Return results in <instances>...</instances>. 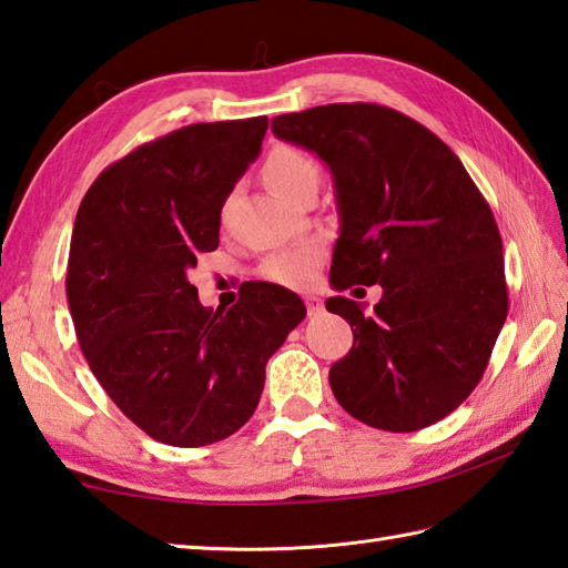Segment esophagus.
<instances>
[{"instance_id": "obj_1", "label": "esophagus", "mask_w": 568, "mask_h": 568, "mask_svg": "<svg viewBox=\"0 0 568 568\" xmlns=\"http://www.w3.org/2000/svg\"><path fill=\"white\" fill-rule=\"evenodd\" d=\"M305 303H307V312H310V317H320L322 312H324V303H322L320 297H315V295L305 297Z\"/></svg>"}]
</instances>
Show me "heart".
<instances>
[{
  "label": "heart",
  "instance_id": "1",
  "mask_svg": "<svg viewBox=\"0 0 568 568\" xmlns=\"http://www.w3.org/2000/svg\"><path fill=\"white\" fill-rule=\"evenodd\" d=\"M263 173L277 195L295 202L312 185H320V165L310 153L295 146H277L265 159ZM322 246L317 241H305L295 248H287L265 258L261 265L263 277L271 283L303 287L315 277L317 265L322 263Z\"/></svg>",
  "mask_w": 568,
  "mask_h": 568
}]
</instances>
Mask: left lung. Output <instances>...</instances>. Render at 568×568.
<instances>
[{
    "mask_svg": "<svg viewBox=\"0 0 568 568\" xmlns=\"http://www.w3.org/2000/svg\"><path fill=\"white\" fill-rule=\"evenodd\" d=\"M271 129L332 173L334 291L383 287L368 315L356 300H327L354 332L352 352L329 371L334 397L376 429L434 425L476 388L508 317L488 202L439 136L388 106H312L275 116Z\"/></svg>",
    "mask_w": 568,
    "mask_h": 568,
    "instance_id": "8db88e82",
    "label": "left lung"
}]
</instances>
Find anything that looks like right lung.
I'll list each match as a JSON object with an SVG mask.
<instances>
[{
	"label": "right lung",
	"instance_id": "add662e5",
	"mask_svg": "<svg viewBox=\"0 0 568 568\" xmlns=\"http://www.w3.org/2000/svg\"><path fill=\"white\" fill-rule=\"evenodd\" d=\"M265 129V116L178 129L112 163L80 202L65 277L80 348L114 405L163 444L244 427L265 364L307 315L273 283L212 312L187 277L220 246L222 207Z\"/></svg>",
	"mask_w": 568,
	"mask_h": 568
}]
</instances>
